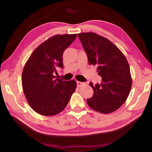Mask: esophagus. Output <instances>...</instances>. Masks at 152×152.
<instances>
[{"label": "esophagus", "mask_w": 152, "mask_h": 152, "mask_svg": "<svg viewBox=\"0 0 152 152\" xmlns=\"http://www.w3.org/2000/svg\"><path fill=\"white\" fill-rule=\"evenodd\" d=\"M84 83L83 82H80V81H77V85L78 87H81V86H82L83 85H84Z\"/></svg>", "instance_id": "34e87169"}]
</instances>
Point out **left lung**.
Masks as SVG:
<instances>
[{"mask_svg": "<svg viewBox=\"0 0 152 152\" xmlns=\"http://www.w3.org/2000/svg\"><path fill=\"white\" fill-rule=\"evenodd\" d=\"M88 56V62L97 66L102 82L90 86L94 95L87 99L91 109L101 113H110L124 103L132 87L128 60L118 48L105 37L94 32L78 34Z\"/></svg>", "mask_w": 152, "mask_h": 152, "instance_id": "left-lung-1", "label": "left lung"}]
</instances>
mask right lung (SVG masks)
I'll list each match as a JSON object with an SVG mask.
<instances>
[{
    "label": "right lung",
    "instance_id": "add662e5",
    "mask_svg": "<svg viewBox=\"0 0 152 152\" xmlns=\"http://www.w3.org/2000/svg\"><path fill=\"white\" fill-rule=\"evenodd\" d=\"M76 37V34L50 37L37 47L25 64L23 91L29 105L40 115L52 116L60 113L75 91V81H62L56 79L54 75L58 68H63V53Z\"/></svg>",
    "mask_w": 152,
    "mask_h": 152
}]
</instances>
